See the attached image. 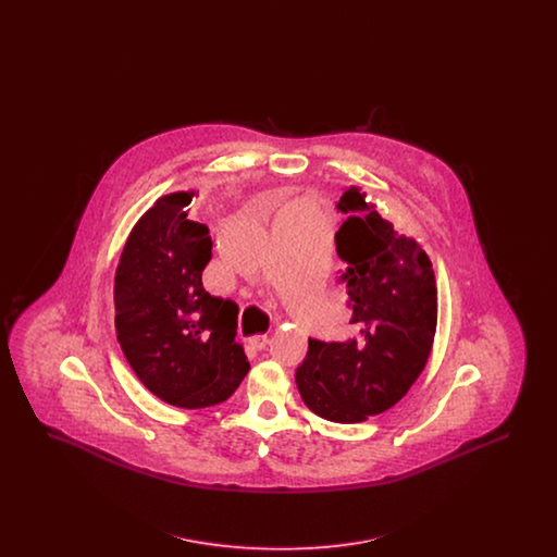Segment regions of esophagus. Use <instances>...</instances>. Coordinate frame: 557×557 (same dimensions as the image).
<instances>
[{"instance_id":"34e87169","label":"esophagus","mask_w":557,"mask_h":557,"mask_svg":"<svg viewBox=\"0 0 557 557\" xmlns=\"http://www.w3.org/2000/svg\"><path fill=\"white\" fill-rule=\"evenodd\" d=\"M248 345H250V348H255V350H261V348H265L267 334H257V336H250V338H248Z\"/></svg>"}]
</instances>
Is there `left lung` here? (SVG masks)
I'll return each instance as SVG.
<instances>
[{"label":"left lung","mask_w":557,"mask_h":557,"mask_svg":"<svg viewBox=\"0 0 557 557\" xmlns=\"http://www.w3.org/2000/svg\"><path fill=\"white\" fill-rule=\"evenodd\" d=\"M336 207L346 214L336 232L346 263L338 280L352 315L338 343L309 338L296 386L319 418L357 424L397 405L420 377L436 334L438 294L424 248L395 232L361 187H348Z\"/></svg>","instance_id":"obj_1"}]
</instances>
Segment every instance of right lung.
<instances>
[{
  "label": "right lung",
  "instance_id": "obj_1",
  "mask_svg": "<svg viewBox=\"0 0 557 557\" xmlns=\"http://www.w3.org/2000/svg\"><path fill=\"white\" fill-rule=\"evenodd\" d=\"M196 191H173L141 214L114 275V327L127 363L160 400L205 409L250 370L236 343L238 305L211 296L209 227L187 219Z\"/></svg>",
  "mask_w": 557,
  "mask_h": 557
}]
</instances>
